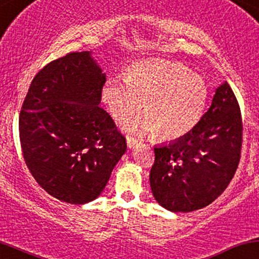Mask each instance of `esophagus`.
<instances>
[{"label":"esophagus","instance_id":"obj_1","mask_svg":"<svg viewBox=\"0 0 259 259\" xmlns=\"http://www.w3.org/2000/svg\"><path fill=\"white\" fill-rule=\"evenodd\" d=\"M137 143H138V141L136 138H132V137H127V147L130 148H135L136 145H137Z\"/></svg>","mask_w":259,"mask_h":259}]
</instances>
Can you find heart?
Listing matches in <instances>:
<instances>
[{"mask_svg": "<svg viewBox=\"0 0 259 259\" xmlns=\"http://www.w3.org/2000/svg\"><path fill=\"white\" fill-rule=\"evenodd\" d=\"M101 100L117 121L138 115L123 128L153 133L164 141L184 137L198 123L208 100V85L187 67L168 61H145L132 65L127 77L110 78L101 89Z\"/></svg>", "mask_w": 259, "mask_h": 259, "instance_id": "1", "label": "heart"}]
</instances>
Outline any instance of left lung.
<instances>
[{
	"label": "left lung",
	"mask_w": 259,
	"mask_h": 259,
	"mask_svg": "<svg viewBox=\"0 0 259 259\" xmlns=\"http://www.w3.org/2000/svg\"><path fill=\"white\" fill-rule=\"evenodd\" d=\"M241 147V110L230 85L224 82L192 131L154 147L155 161L149 175L154 198L174 213L207 207L230 184Z\"/></svg>",
	"instance_id": "1"
}]
</instances>
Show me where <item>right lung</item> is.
<instances>
[{
  "mask_svg": "<svg viewBox=\"0 0 259 259\" xmlns=\"http://www.w3.org/2000/svg\"><path fill=\"white\" fill-rule=\"evenodd\" d=\"M106 74L91 51L51 61L31 82L19 115L25 164L49 194L71 204L100 196L127 149L99 106Z\"/></svg>",
  "mask_w": 259,
  "mask_h": 259,
  "instance_id": "right-lung-1",
  "label": "right lung"
}]
</instances>
